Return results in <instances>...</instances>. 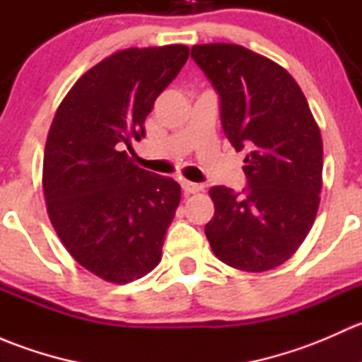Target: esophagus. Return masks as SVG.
<instances>
[{"label":"esophagus","mask_w":362,"mask_h":362,"mask_svg":"<svg viewBox=\"0 0 362 362\" xmlns=\"http://www.w3.org/2000/svg\"><path fill=\"white\" fill-rule=\"evenodd\" d=\"M182 189H184V192L185 194H196V192H199L202 191V185L199 184H194V182H189V180H184L182 182Z\"/></svg>","instance_id":"esophagus-1"}]
</instances>
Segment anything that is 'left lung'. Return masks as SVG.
Here are the masks:
<instances>
[{
    "mask_svg": "<svg viewBox=\"0 0 362 362\" xmlns=\"http://www.w3.org/2000/svg\"><path fill=\"white\" fill-rule=\"evenodd\" d=\"M191 57L221 96L224 133L249 187L210 189L211 250L242 272H268L294 255L312 229L322 189V136L298 82L275 61L235 43L194 45Z\"/></svg>",
    "mask_w": 362,
    "mask_h": 362,
    "instance_id": "left-lung-1",
    "label": "left lung"
}]
</instances>
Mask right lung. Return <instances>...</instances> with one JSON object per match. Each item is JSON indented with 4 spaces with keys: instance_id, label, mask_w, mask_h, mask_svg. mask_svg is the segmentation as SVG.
Instances as JSON below:
<instances>
[{
    "instance_id": "right-lung-1",
    "label": "right lung",
    "mask_w": 362,
    "mask_h": 362,
    "mask_svg": "<svg viewBox=\"0 0 362 362\" xmlns=\"http://www.w3.org/2000/svg\"><path fill=\"white\" fill-rule=\"evenodd\" d=\"M187 57V45L119 50L83 73L54 115L42 177L49 218L69 255L107 282H133L160 261L180 185L124 148L145 136Z\"/></svg>"
}]
</instances>
